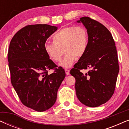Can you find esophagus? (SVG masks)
<instances>
[{"mask_svg":"<svg viewBox=\"0 0 129 129\" xmlns=\"http://www.w3.org/2000/svg\"><path fill=\"white\" fill-rule=\"evenodd\" d=\"M69 70L68 69H65V72H66V75H70V72H69Z\"/></svg>","mask_w":129,"mask_h":129,"instance_id":"obj_1","label":"esophagus"}]
</instances>
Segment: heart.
I'll list each match as a JSON object with an SVG mask.
<instances>
[{"label": "heart", "mask_w": 129, "mask_h": 129, "mask_svg": "<svg viewBox=\"0 0 129 129\" xmlns=\"http://www.w3.org/2000/svg\"><path fill=\"white\" fill-rule=\"evenodd\" d=\"M53 42H46L44 50L48 57L54 62L60 61L63 53L64 59L60 66L69 68L79 57L84 56L89 46V35L87 30L82 26H71L61 29L52 37Z\"/></svg>", "instance_id": "obj_1"}]
</instances>
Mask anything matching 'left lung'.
Segmentation results:
<instances>
[{"mask_svg": "<svg viewBox=\"0 0 129 129\" xmlns=\"http://www.w3.org/2000/svg\"><path fill=\"white\" fill-rule=\"evenodd\" d=\"M89 35V46L84 56L70 73L76 79V96L88 107L106 103L113 94L119 72L117 50L110 31L105 26L89 17H81ZM89 69L84 75L80 70Z\"/></svg>", "mask_w": 129, "mask_h": 129, "instance_id": "8db88e82", "label": "left lung"}]
</instances>
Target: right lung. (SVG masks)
<instances>
[{"label":"right lung","mask_w":129,"mask_h":129,"mask_svg":"<svg viewBox=\"0 0 129 129\" xmlns=\"http://www.w3.org/2000/svg\"><path fill=\"white\" fill-rule=\"evenodd\" d=\"M57 30L49 24L28 25L13 37L8 51L12 86L22 103L37 112L50 109L56 102L65 72L48 57L44 50L47 39Z\"/></svg>","instance_id":"right-lung-1"}]
</instances>
